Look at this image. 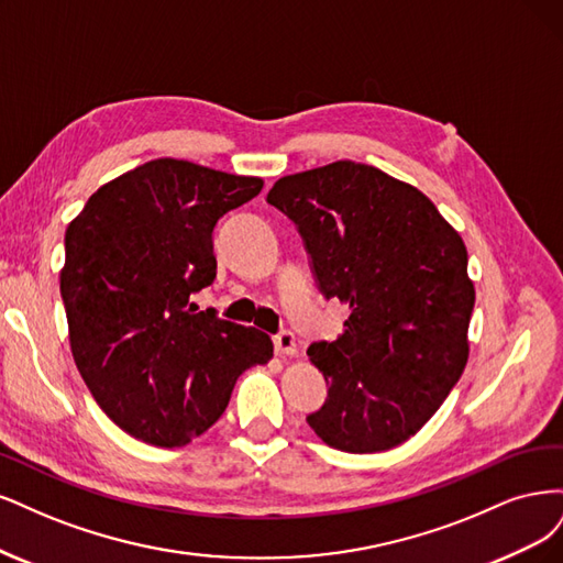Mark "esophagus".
Returning <instances> with one entry per match:
<instances>
[{
    "label": "esophagus",
    "instance_id": "obj_1",
    "mask_svg": "<svg viewBox=\"0 0 563 563\" xmlns=\"http://www.w3.org/2000/svg\"><path fill=\"white\" fill-rule=\"evenodd\" d=\"M276 343V353L278 355H289V357H297V343H295V334L292 332H280L274 336Z\"/></svg>",
    "mask_w": 563,
    "mask_h": 563
}]
</instances>
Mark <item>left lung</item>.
<instances>
[{"label":"left lung","mask_w":563,"mask_h":563,"mask_svg":"<svg viewBox=\"0 0 563 563\" xmlns=\"http://www.w3.org/2000/svg\"><path fill=\"white\" fill-rule=\"evenodd\" d=\"M266 201L299 227L322 292L349 306L343 332L308 349L330 386L308 426L349 453L407 442L467 365L475 283L461 233L423 191L355 161L285 175Z\"/></svg>","instance_id":"8db88e82"}]
</instances>
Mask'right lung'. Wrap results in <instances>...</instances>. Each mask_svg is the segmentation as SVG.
Segmentation results:
<instances>
[{
    "mask_svg": "<svg viewBox=\"0 0 563 563\" xmlns=\"http://www.w3.org/2000/svg\"><path fill=\"white\" fill-rule=\"evenodd\" d=\"M262 177L154 158L104 183L65 231L69 349L100 409L133 438L185 446L224 413L239 376L274 357L268 334L199 311L212 229Z\"/></svg>",
    "mask_w": 563,
    "mask_h": 563,
    "instance_id": "right-lung-1",
    "label": "right lung"
}]
</instances>
